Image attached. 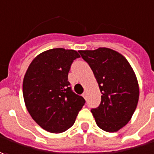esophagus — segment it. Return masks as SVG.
Listing matches in <instances>:
<instances>
[{
  "label": "esophagus",
  "instance_id": "34e87169",
  "mask_svg": "<svg viewBox=\"0 0 154 154\" xmlns=\"http://www.w3.org/2000/svg\"><path fill=\"white\" fill-rule=\"evenodd\" d=\"M82 95H83L84 98L86 100V98H87V95H86V92H84L83 94H82Z\"/></svg>",
  "mask_w": 154,
  "mask_h": 154
}]
</instances>
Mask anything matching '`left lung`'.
<instances>
[{"instance_id":"1","label":"left lung","mask_w":154,"mask_h":154,"mask_svg":"<svg viewBox=\"0 0 154 154\" xmlns=\"http://www.w3.org/2000/svg\"><path fill=\"white\" fill-rule=\"evenodd\" d=\"M79 54L93 71L102 94L99 106L91 109L95 122L106 132H117L131 120L138 102L135 73L122 55L107 48Z\"/></svg>"}]
</instances>
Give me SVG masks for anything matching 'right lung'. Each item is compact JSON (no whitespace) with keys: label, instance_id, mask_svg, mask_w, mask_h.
Returning a JSON list of instances; mask_svg holds the SVG:
<instances>
[{"label":"right lung","instance_id":"obj_1","mask_svg":"<svg viewBox=\"0 0 154 154\" xmlns=\"http://www.w3.org/2000/svg\"><path fill=\"white\" fill-rule=\"evenodd\" d=\"M79 57L75 50L53 48L38 55L26 70L22 85L26 109L48 132L58 133L70 128L85 103L68 81L71 64Z\"/></svg>","mask_w":154,"mask_h":154}]
</instances>
